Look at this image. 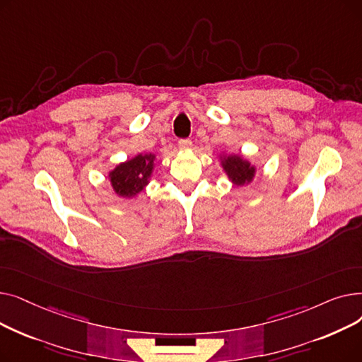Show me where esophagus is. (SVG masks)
I'll list each match as a JSON object with an SVG mask.
<instances>
[{"instance_id":"1","label":"esophagus","mask_w":362,"mask_h":362,"mask_svg":"<svg viewBox=\"0 0 362 362\" xmlns=\"http://www.w3.org/2000/svg\"><path fill=\"white\" fill-rule=\"evenodd\" d=\"M191 146H192V142L189 141V139H180V141H179V148L183 149V151L189 149Z\"/></svg>"}]
</instances>
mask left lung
Segmentation results:
<instances>
[{"label":"left lung","mask_w":362,"mask_h":362,"mask_svg":"<svg viewBox=\"0 0 362 362\" xmlns=\"http://www.w3.org/2000/svg\"><path fill=\"white\" fill-rule=\"evenodd\" d=\"M220 158H221V167L226 171L227 177H229L236 186L248 185L254 180L257 168L248 160H245L238 154L223 156Z\"/></svg>","instance_id":"8db88e82"}]
</instances>
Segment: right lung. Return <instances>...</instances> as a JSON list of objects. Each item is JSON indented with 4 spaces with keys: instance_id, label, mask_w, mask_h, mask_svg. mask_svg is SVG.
Returning a JSON list of instances; mask_svg holds the SVG:
<instances>
[{
    "instance_id": "add662e5",
    "label": "right lung",
    "mask_w": 362,
    "mask_h": 362,
    "mask_svg": "<svg viewBox=\"0 0 362 362\" xmlns=\"http://www.w3.org/2000/svg\"><path fill=\"white\" fill-rule=\"evenodd\" d=\"M154 163V154H138L136 157L116 165V168L108 173L114 192L122 198L136 197L149 183Z\"/></svg>"
}]
</instances>
